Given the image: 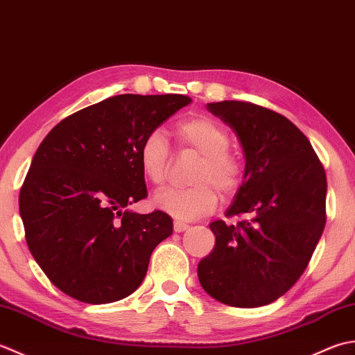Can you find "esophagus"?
I'll list each match as a JSON object with an SVG mask.
<instances>
[{
  "label": "esophagus",
  "mask_w": 355,
  "mask_h": 355,
  "mask_svg": "<svg viewBox=\"0 0 355 355\" xmlns=\"http://www.w3.org/2000/svg\"><path fill=\"white\" fill-rule=\"evenodd\" d=\"M173 228H175L176 233H182V231H187L188 228H190V225L185 222H180V220H175V225H173Z\"/></svg>",
  "instance_id": "esophagus-1"
}]
</instances>
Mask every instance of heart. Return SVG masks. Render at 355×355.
<instances>
[{
  "label": "heart",
  "instance_id": "obj_1",
  "mask_svg": "<svg viewBox=\"0 0 355 355\" xmlns=\"http://www.w3.org/2000/svg\"><path fill=\"white\" fill-rule=\"evenodd\" d=\"M175 137L182 150L198 153V164L190 188H165L153 198L156 208L178 220H194L213 213L219 204V192L234 193L242 182V162L228 150V130L208 116L179 121ZM142 175L153 185H162L168 178L171 150L162 130H151L139 146Z\"/></svg>",
  "mask_w": 355,
  "mask_h": 355
}]
</instances>
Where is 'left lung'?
I'll return each instance as SVG.
<instances>
[{
	"label": "left lung",
	"mask_w": 355,
	"mask_h": 355,
	"mask_svg": "<svg viewBox=\"0 0 355 355\" xmlns=\"http://www.w3.org/2000/svg\"><path fill=\"white\" fill-rule=\"evenodd\" d=\"M234 130L245 156L243 184L214 220L211 254L198 265L202 288L225 305L263 306L300 279L327 222V175L308 137L282 114L242 101L207 104Z\"/></svg>",
	"instance_id": "1"
}]
</instances>
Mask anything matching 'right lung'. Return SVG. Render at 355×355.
<instances>
[{"instance_id": "obj_1", "label": "right lung", "mask_w": 355, "mask_h": 355, "mask_svg": "<svg viewBox=\"0 0 355 355\" xmlns=\"http://www.w3.org/2000/svg\"><path fill=\"white\" fill-rule=\"evenodd\" d=\"M191 103L184 95H118L55 125L19 191L27 247L50 282L92 305L135 293L153 250L173 233L167 213L137 214L147 198L144 136Z\"/></svg>"}]
</instances>
